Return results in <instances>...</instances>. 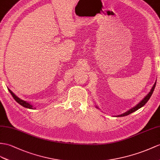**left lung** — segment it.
<instances>
[{"label":"left lung","instance_id":"obj_1","mask_svg":"<svg viewBox=\"0 0 160 160\" xmlns=\"http://www.w3.org/2000/svg\"><path fill=\"white\" fill-rule=\"evenodd\" d=\"M155 85H156V82H155V83H154V85H153V86L152 87V88H151V91L149 92V93H148V94L145 97V98H144L141 101V102H140L137 105H136L135 107H134L133 108H130V110H128V111L125 112H124V113H123V114H122V115H119L116 116V117H123V116H126V115H128L131 114L132 112H134V111H137L138 109H139V108H141V107H142L144 106V105H145V104L148 102V100H149V98H151L152 93H153V91H154V89H155ZM97 108H98V107H97Z\"/></svg>","mask_w":160,"mask_h":160}]
</instances>
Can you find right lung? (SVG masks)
Instances as JSON below:
<instances>
[{"label": "right lung", "instance_id": "add662e5", "mask_svg": "<svg viewBox=\"0 0 160 160\" xmlns=\"http://www.w3.org/2000/svg\"><path fill=\"white\" fill-rule=\"evenodd\" d=\"M8 90L11 93V94L12 95L13 98L15 99V100L16 101V102L18 104L22 105V107H24L25 108H30V109H32L33 106L30 103H29L28 102H26V101H24V100H23L20 99L19 98H18V97L16 95H15V93H13L12 92H11V89H9V88H8Z\"/></svg>", "mask_w": 160, "mask_h": 160}]
</instances>
